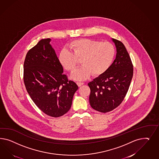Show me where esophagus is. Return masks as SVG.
Listing matches in <instances>:
<instances>
[{
	"label": "esophagus",
	"mask_w": 159,
	"mask_h": 159,
	"mask_svg": "<svg viewBox=\"0 0 159 159\" xmlns=\"http://www.w3.org/2000/svg\"><path fill=\"white\" fill-rule=\"evenodd\" d=\"M77 84L79 87L82 86V85L84 84V83H83V82H77Z\"/></svg>",
	"instance_id": "1"
}]
</instances>
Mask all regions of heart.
I'll return each instance as SVG.
<instances>
[{
	"instance_id": "heart-1",
	"label": "heart",
	"mask_w": 159,
	"mask_h": 159,
	"mask_svg": "<svg viewBox=\"0 0 159 159\" xmlns=\"http://www.w3.org/2000/svg\"><path fill=\"white\" fill-rule=\"evenodd\" d=\"M70 51L62 49L59 54L58 60L64 69L72 72L81 60L83 66L76 69L70 77L82 81L90 77L100 76L110 69L116 57V48L109 42L92 39L75 40L69 44Z\"/></svg>"
}]
</instances>
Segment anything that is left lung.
<instances>
[{"label": "left lung", "mask_w": 159, "mask_h": 159, "mask_svg": "<svg viewBox=\"0 0 159 159\" xmlns=\"http://www.w3.org/2000/svg\"><path fill=\"white\" fill-rule=\"evenodd\" d=\"M116 53L111 67L88 85L90 89L89 102L92 108L106 113L113 110L124 100L133 76V65L124 45L112 39Z\"/></svg>", "instance_id": "1"}]
</instances>
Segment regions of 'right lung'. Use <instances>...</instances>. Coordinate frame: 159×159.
I'll list each match as a JSON object with an SVG mask.
<instances>
[{
    "label": "right lung",
    "mask_w": 159,
    "mask_h": 159,
    "mask_svg": "<svg viewBox=\"0 0 159 159\" xmlns=\"http://www.w3.org/2000/svg\"><path fill=\"white\" fill-rule=\"evenodd\" d=\"M50 39H42L29 50L24 63V82L33 101L45 114L61 116L69 111L77 91L67 80Z\"/></svg>",
    "instance_id": "right-lung-1"
}]
</instances>
